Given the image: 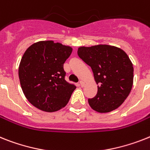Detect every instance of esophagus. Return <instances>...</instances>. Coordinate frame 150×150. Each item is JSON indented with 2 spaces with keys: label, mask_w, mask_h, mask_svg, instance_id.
Segmentation results:
<instances>
[{
  "label": "esophagus",
  "mask_w": 150,
  "mask_h": 150,
  "mask_svg": "<svg viewBox=\"0 0 150 150\" xmlns=\"http://www.w3.org/2000/svg\"><path fill=\"white\" fill-rule=\"evenodd\" d=\"M79 85H81V87H84V86H85V82H84V81H81L80 82H79Z\"/></svg>",
  "instance_id": "obj_1"
}]
</instances>
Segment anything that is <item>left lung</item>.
<instances>
[{
  "label": "left lung",
  "mask_w": 150,
  "mask_h": 150,
  "mask_svg": "<svg viewBox=\"0 0 150 150\" xmlns=\"http://www.w3.org/2000/svg\"><path fill=\"white\" fill-rule=\"evenodd\" d=\"M80 59L88 65L98 85V93L88 103L93 110L107 113L115 110L129 95L133 81V67L124 50L108 45L78 50Z\"/></svg>",
  "instance_id": "8db88e82"
}]
</instances>
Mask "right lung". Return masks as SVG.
Wrapping results in <instances>:
<instances>
[{"instance_id": "add662e5", "label": "right lung", "mask_w": 150, "mask_h": 150, "mask_svg": "<svg viewBox=\"0 0 150 150\" xmlns=\"http://www.w3.org/2000/svg\"><path fill=\"white\" fill-rule=\"evenodd\" d=\"M72 49L53 41H40L26 50L19 66L23 92L30 104L46 112L68 104L76 86L65 81L63 64Z\"/></svg>"}]
</instances>
